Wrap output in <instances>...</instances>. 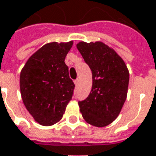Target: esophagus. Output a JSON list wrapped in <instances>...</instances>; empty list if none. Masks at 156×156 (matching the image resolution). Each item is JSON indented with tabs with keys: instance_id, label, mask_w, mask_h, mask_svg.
<instances>
[{
	"instance_id": "1",
	"label": "esophagus",
	"mask_w": 156,
	"mask_h": 156,
	"mask_svg": "<svg viewBox=\"0 0 156 156\" xmlns=\"http://www.w3.org/2000/svg\"><path fill=\"white\" fill-rule=\"evenodd\" d=\"M74 83L75 85H78V83H79V79H78V78H77L76 80H74Z\"/></svg>"
}]
</instances>
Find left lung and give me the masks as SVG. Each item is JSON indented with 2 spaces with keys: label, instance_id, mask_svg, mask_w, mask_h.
<instances>
[{
  "label": "left lung",
  "instance_id": "obj_1",
  "mask_svg": "<svg viewBox=\"0 0 156 156\" xmlns=\"http://www.w3.org/2000/svg\"><path fill=\"white\" fill-rule=\"evenodd\" d=\"M92 72V89L78 105L83 119L94 127L111 124L121 112L127 99L129 72L122 58L101 41L77 44Z\"/></svg>",
  "mask_w": 156,
  "mask_h": 156
}]
</instances>
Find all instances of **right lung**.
<instances>
[{
  "label": "right lung",
  "instance_id": "1",
  "mask_svg": "<svg viewBox=\"0 0 156 156\" xmlns=\"http://www.w3.org/2000/svg\"><path fill=\"white\" fill-rule=\"evenodd\" d=\"M73 42H51L34 52L20 73L23 102L35 122L52 126L62 118L74 89L66 55Z\"/></svg>",
  "mask_w": 156,
  "mask_h": 156
}]
</instances>
